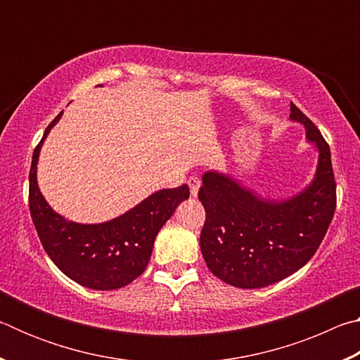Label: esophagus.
I'll return each mask as SVG.
<instances>
[{"label": "esophagus", "instance_id": "1", "mask_svg": "<svg viewBox=\"0 0 360 360\" xmlns=\"http://www.w3.org/2000/svg\"><path fill=\"white\" fill-rule=\"evenodd\" d=\"M187 184H188V188H191L192 197H197L200 187H202V181H200L197 176H192V178H188Z\"/></svg>", "mask_w": 360, "mask_h": 360}]
</instances>
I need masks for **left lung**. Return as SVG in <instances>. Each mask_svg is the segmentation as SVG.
I'll return each instance as SVG.
<instances>
[{"label":"left lung","mask_w":360,"mask_h":360,"mask_svg":"<svg viewBox=\"0 0 360 360\" xmlns=\"http://www.w3.org/2000/svg\"><path fill=\"white\" fill-rule=\"evenodd\" d=\"M292 122L304 127L318 150L311 182L288 198H265L231 174L210 169L198 198L206 211L200 249L224 283L257 289L290 276L318 251L337 205L330 148L314 124L290 103Z\"/></svg>","instance_id":"1"}]
</instances>
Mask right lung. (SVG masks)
Returning <instances> with one entry per match:
<instances>
[{"label": "right lung", "mask_w": 360, "mask_h": 360, "mask_svg": "<svg viewBox=\"0 0 360 360\" xmlns=\"http://www.w3.org/2000/svg\"><path fill=\"white\" fill-rule=\"evenodd\" d=\"M62 114L49 124L33 152L30 212L34 229L49 257L72 281L95 290L120 289L146 270L157 233L188 198V186L157 191L106 222L81 224L63 217L51 208L38 186L41 148Z\"/></svg>", "instance_id": "1"}]
</instances>
